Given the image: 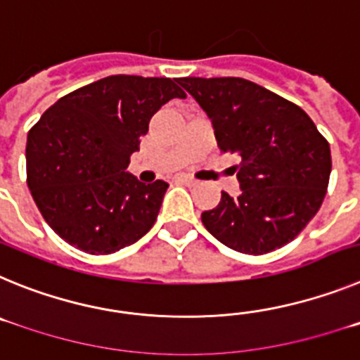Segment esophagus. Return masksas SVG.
Here are the masks:
<instances>
[{
    "label": "esophagus",
    "instance_id": "obj_1",
    "mask_svg": "<svg viewBox=\"0 0 360 360\" xmlns=\"http://www.w3.org/2000/svg\"><path fill=\"white\" fill-rule=\"evenodd\" d=\"M176 180H178V182L186 184V186H195V184H196L195 178L187 176V174H180V176H176Z\"/></svg>",
    "mask_w": 360,
    "mask_h": 360
}]
</instances>
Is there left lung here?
I'll list each match as a JSON object with an SVG mask.
<instances>
[{
  "mask_svg": "<svg viewBox=\"0 0 360 360\" xmlns=\"http://www.w3.org/2000/svg\"><path fill=\"white\" fill-rule=\"evenodd\" d=\"M214 128L221 151L241 157V193L221 200L202 221L218 241L243 254H266L294 240L323 203L330 144L299 106L241 77H184Z\"/></svg>",
  "mask_w": 360,
  "mask_h": 360,
  "instance_id": "1",
  "label": "left lung"
}]
</instances>
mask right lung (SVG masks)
Wrapping results in <instances>:
<instances>
[{"label":"right lung","instance_id":"1","mask_svg":"<svg viewBox=\"0 0 360 360\" xmlns=\"http://www.w3.org/2000/svg\"><path fill=\"white\" fill-rule=\"evenodd\" d=\"M176 97L186 94L167 77L110 75L59 98L28 131V189L66 243L111 254L153 227L169 184L126 169L151 117Z\"/></svg>","mask_w":360,"mask_h":360}]
</instances>
